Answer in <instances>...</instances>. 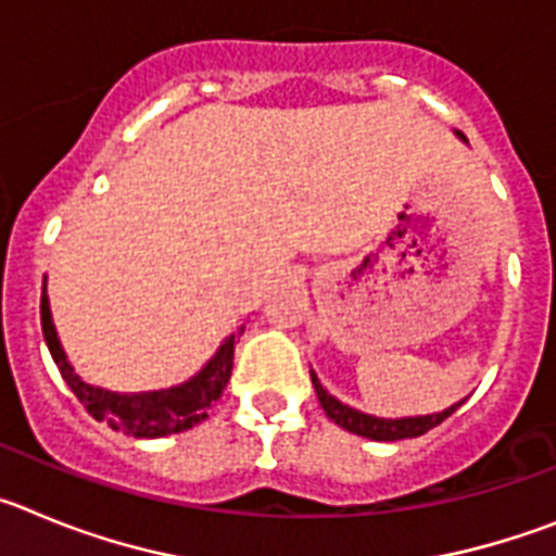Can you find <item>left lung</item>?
<instances>
[{"label":"left lung","instance_id":"1","mask_svg":"<svg viewBox=\"0 0 556 556\" xmlns=\"http://www.w3.org/2000/svg\"><path fill=\"white\" fill-rule=\"evenodd\" d=\"M312 384H314V392H317V397H320V406H323V409H326V415L331 417L333 424L342 426V429H345V431H353V434H358V437H370V440H384V443H390V440H406V437L426 434V431L443 424L445 417H451L462 406V401H459V404H454V406H451V409L440 412V415L401 417V420H384V417L362 415V412L351 409V406L339 404L337 397H331L326 390H323V384H320V381H317V376H314V372H312Z\"/></svg>","mask_w":556,"mask_h":556}]
</instances>
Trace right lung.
<instances>
[{
  "mask_svg": "<svg viewBox=\"0 0 556 556\" xmlns=\"http://www.w3.org/2000/svg\"><path fill=\"white\" fill-rule=\"evenodd\" d=\"M41 331L43 339H47L49 353L55 358L58 370L66 378L72 392L80 397V404L86 406L88 415L97 417V420H105L113 431H125L130 437H166L198 426L200 420L208 417L211 406L219 401V395L228 387L230 370H233L236 339L230 337L225 339L223 348L214 353L208 365L186 384L172 387V390L141 392V395H116V392H105L100 387L86 384L80 376H75L61 342H58L55 326H52L47 287H43L41 294Z\"/></svg>",
  "mask_w": 556,
  "mask_h": 556,
  "instance_id": "1",
  "label": "right lung"
}]
</instances>
